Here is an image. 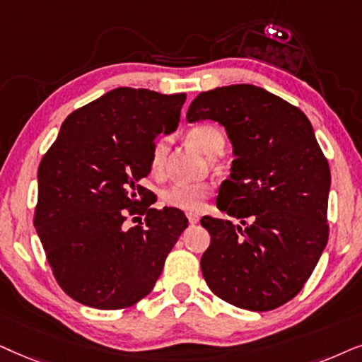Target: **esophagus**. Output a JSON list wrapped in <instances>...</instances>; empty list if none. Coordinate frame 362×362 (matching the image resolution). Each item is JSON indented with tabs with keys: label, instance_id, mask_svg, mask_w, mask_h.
<instances>
[{
	"label": "esophagus",
	"instance_id": "34e87169",
	"mask_svg": "<svg viewBox=\"0 0 362 362\" xmlns=\"http://www.w3.org/2000/svg\"><path fill=\"white\" fill-rule=\"evenodd\" d=\"M187 220H189V223L190 225H195V223H199V220H200V216L197 215V214H187Z\"/></svg>",
	"mask_w": 362,
	"mask_h": 362
}]
</instances>
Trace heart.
<instances>
[{"mask_svg": "<svg viewBox=\"0 0 362 362\" xmlns=\"http://www.w3.org/2000/svg\"><path fill=\"white\" fill-rule=\"evenodd\" d=\"M189 141L204 153L218 152L223 147V136L215 125L211 124H199L192 127L187 134ZM168 151L167 137H158L153 142L151 151V168L152 172H162L163 163H165ZM211 194V185L206 182H197V184H173L162 190L160 200L167 206L184 211H199L205 205V200Z\"/></svg>", "mask_w": 362, "mask_h": 362, "instance_id": "b5f03b06", "label": "heart"}]
</instances>
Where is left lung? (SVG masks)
<instances>
[{
  "label": "left lung",
  "mask_w": 362,
  "mask_h": 362,
  "mask_svg": "<svg viewBox=\"0 0 362 362\" xmlns=\"http://www.w3.org/2000/svg\"><path fill=\"white\" fill-rule=\"evenodd\" d=\"M205 119L223 125L233 146L216 206L240 223L200 220L210 233L202 273L230 305L274 310L301 291L327 243L329 165L306 115L263 88L200 93L187 120Z\"/></svg>",
  "instance_id": "1"
}]
</instances>
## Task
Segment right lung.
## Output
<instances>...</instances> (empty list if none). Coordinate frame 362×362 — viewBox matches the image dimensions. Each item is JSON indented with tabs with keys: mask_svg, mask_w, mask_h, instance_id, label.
<instances>
[{
	"mask_svg": "<svg viewBox=\"0 0 362 362\" xmlns=\"http://www.w3.org/2000/svg\"><path fill=\"white\" fill-rule=\"evenodd\" d=\"M185 99L109 90L67 115L42 157L35 226L56 281L81 305L122 310L141 301L189 225L182 210L148 209L152 192L141 185L156 137L175 131ZM129 214L146 218L127 229Z\"/></svg>",
	"mask_w": 362,
	"mask_h": 362,
	"instance_id": "1",
	"label": "right lung"
}]
</instances>
